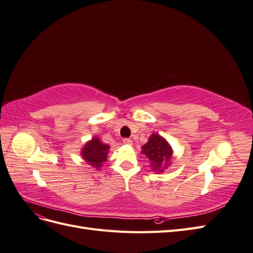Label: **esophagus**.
I'll list each match as a JSON object with an SVG mask.
<instances>
[{
    "instance_id": "34e87169",
    "label": "esophagus",
    "mask_w": 253,
    "mask_h": 253,
    "mask_svg": "<svg viewBox=\"0 0 253 253\" xmlns=\"http://www.w3.org/2000/svg\"><path fill=\"white\" fill-rule=\"evenodd\" d=\"M124 143H126V144H132V139L131 138H124Z\"/></svg>"
}]
</instances>
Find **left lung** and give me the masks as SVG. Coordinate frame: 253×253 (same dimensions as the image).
<instances>
[{"instance_id": "left-lung-1", "label": "left lung", "mask_w": 253, "mask_h": 253, "mask_svg": "<svg viewBox=\"0 0 253 253\" xmlns=\"http://www.w3.org/2000/svg\"><path fill=\"white\" fill-rule=\"evenodd\" d=\"M141 150L151 162L153 170H159L158 172H162L163 164L168 165L172 157L171 145L157 134H152L148 143H145Z\"/></svg>"}]
</instances>
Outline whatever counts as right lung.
<instances>
[{"label":"right lung","mask_w":253,"mask_h":253,"mask_svg":"<svg viewBox=\"0 0 253 253\" xmlns=\"http://www.w3.org/2000/svg\"><path fill=\"white\" fill-rule=\"evenodd\" d=\"M109 145L102 143L98 138L91 139L82 150V156L86 162L96 169L100 168L106 160L109 152Z\"/></svg>","instance_id":"1"}]
</instances>
